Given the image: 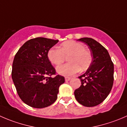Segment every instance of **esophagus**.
I'll return each mask as SVG.
<instances>
[{"label":"esophagus","instance_id":"34e87169","mask_svg":"<svg viewBox=\"0 0 127 127\" xmlns=\"http://www.w3.org/2000/svg\"><path fill=\"white\" fill-rule=\"evenodd\" d=\"M70 79H71L70 77H65V81H69Z\"/></svg>","mask_w":127,"mask_h":127}]
</instances>
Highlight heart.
<instances>
[{"instance_id":"heart-1","label":"heart","mask_w":127,"mask_h":127,"mask_svg":"<svg viewBox=\"0 0 127 127\" xmlns=\"http://www.w3.org/2000/svg\"><path fill=\"white\" fill-rule=\"evenodd\" d=\"M48 58L53 64L58 66L62 64L68 56L69 63L57 67V71L63 76H71L81 70H85L92 61L91 53L82 43L75 41L63 43L59 49L51 48L48 51Z\"/></svg>"}]
</instances>
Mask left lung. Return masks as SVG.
Masks as SVG:
<instances>
[{"instance_id":"8db88e82","label":"left lung","mask_w":127,"mask_h":127,"mask_svg":"<svg viewBox=\"0 0 127 127\" xmlns=\"http://www.w3.org/2000/svg\"><path fill=\"white\" fill-rule=\"evenodd\" d=\"M78 41L89 46L92 60L87 71L79 77L81 86L75 90L74 96L84 106H96L106 99L112 88L114 63L107 50L99 42L91 38Z\"/></svg>"}]
</instances>
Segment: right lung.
<instances>
[{
	"label": "right lung",
	"mask_w": 127,
	"mask_h": 127,
	"mask_svg": "<svg viewBox=\"0 0 127 127\" xmlns=\"http://www.w3.org/2000/svg\"><path fill=\"white\" fill-rule=\"evenodd\" d=\"M58 42L46 38H32L15 56L12 79L18 96L29 106L41 109L51 105L57 99L59 87L65 82L48 58V50Z\"/></svg>",
	"instance_id": "1"
}]
</instances>
